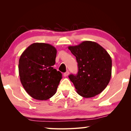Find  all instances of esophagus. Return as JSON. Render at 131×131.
<instances>
[{
    "label": "esophagus",
    "instance_id": "34e87169",
    "mask_svg": "<svg viewBox=\"0 0 131 131\" xmlns=\"http://www.w3.org/2000/svg\"><path fill=\"white\" fill-rule=\"evenodd\" d=\"M69 74V72L68 71H66V72L65 73H64L63 76H65V77H67Z\"/></svg>",
    "mask_w": 131,
    "mask_h": 131
}]
</instances>
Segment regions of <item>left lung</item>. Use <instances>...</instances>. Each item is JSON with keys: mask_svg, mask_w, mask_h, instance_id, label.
I'll return each mask as SVG.
<instances>
[{"mask_svg": "<svg viewBox=\"0 0 131 131\" xmlns=\"http://www.w3.org/2000/svg\"><path fill=\"white\" fill-rule=\"evenodd\" d=\"M68 48L78 63L77 74L69 76L77 94L86 98L101 94L112 76L110 55L99 44L91 41H84L77 46H69Z\"/></svg>", "mask_w": 131, "mask_h": 131, "instance_id": "1", "label": "left lung"}]
</instances>
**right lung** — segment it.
<instances>
[{
  "mask_svg": "<svg viewBox=\"0 0 131 131\" xmlns=\"http://www.w3.org/2000/svg\"><path fill=\"white\" fill-rule=\"evenodd\" d=\"M57 50L47 43H35L21 54L18 70L26 92L37 100H47L56 93L62 73L52 67Z\"/></svg>",
  "mask_w": 131,
  "mask_h": 131,
  "instance_id": "obj_1",
  "label": "right lung"
}]
</instances>
